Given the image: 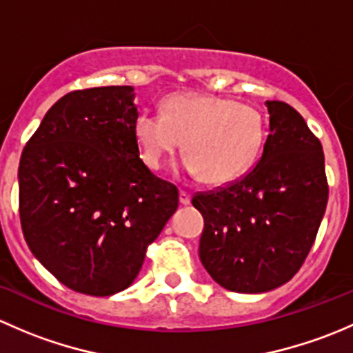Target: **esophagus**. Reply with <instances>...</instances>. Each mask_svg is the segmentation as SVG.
I'll use <instances>...</instances> for the list:
<instances>
[{"mask_svg":"<svg viewBox=\"0 0 353 353\" xmlns=\"http://www.w3.org/2000/svg\"><path fill=\"white\" fill-rule=\"evenodd\" d=\"M179 201H181V205H190L191 194L188 193V191L181 190V191H179Z\"/></svg>","mask_w":353,"mask_h":353,"instance_id":"34e87169","label":"esophagus"}]
</instances>
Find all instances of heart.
<instances>
[{
    "mask_svg": "<svg viewBox=\"0 0 353 353\" xmlns=\"http://www.w3.org/2000/svg\"><path fill=\"white\" fill-rule=\"evenodd\" d=\"M141 159L160 169L184 140L181 169L220 186L244 176L258 159L265 121L252 105L203 94H174L162 112L141 109L133 124Z\"/></svg>",
    "mask_w": 353,
    "mask_h": 353,
    "instance_id": "heart-1",
    "label": "heart"
}]
</instances>
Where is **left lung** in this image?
I'll list each match as a JSON object with an SVG mask.
<instances>
[{
  "instance_id": "left-lung-1",
  "label": "left lung",
  "mask_w": 353,
  "mask_h": 353,
  "mask_svg": "<svg viewBox=\"0 0 353 353\" xmlns=\"http://www.w3.org/2000/svg\"><path fill=\"white\" fill-rule=\"evenodd\" d=\"M266 105L270 134L258 163L191 199L205 220L203 266L219 285L243 294L268 292L299 272L328 203L321 141L292 105Z\"/></svg>"
}]
</instances>
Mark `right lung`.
<instances>
[{"mask_svg": "<svg viewBox=\"0 0 353 353\" xmlns=\"http://www.w3.org/2000/svg\"><path fill=\"white\" fill-rule=\"evenodd\" d=\"M133 87L74 90L46 112L19 167V210L32 254L63 285L105 297L133 283L179 205L140 159Z\"/></svg>", "mask_w": 353, "mask_h": 353, "instance_id": "right-lung-1", "label": "right lung"}]
</instances>
